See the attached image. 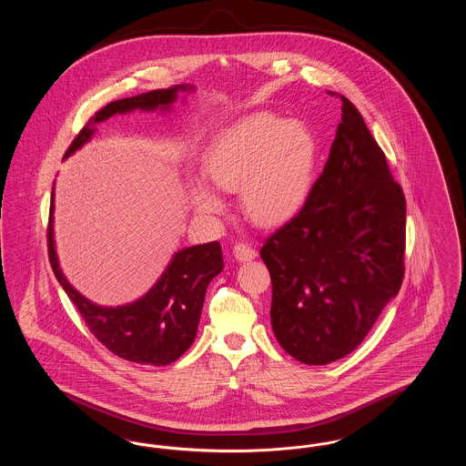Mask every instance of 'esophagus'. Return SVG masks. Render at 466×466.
<instances>
[{
	"label": "esophagus",
	"instance_id": "1",
	"mask_svg": "<svg viewBox=\"0 0 466 466\" xmlns=\"http://www.w3.org/2000/svg\"><path fill=\"white\" fill-rule=\"evenodd\" d=\"M234 257L239 260V262H249V260H255L257 258V249L248 246V244L238 243L234 246Z\"/></svg>",
	"mask_w": 466,
	"mask_h": 466
}]
</instances>
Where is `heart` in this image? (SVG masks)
<instances>
[{"mask_svg": "<svg viewBox=\"0 0 466 466\" xmlns=\"http://www.w3.org/2000/svg\"><path fill=\"white\" fill-rule=\"evenodd\" d=\"M318 148L308 127L272 113H255L227 127L206 150L204 175L225 194L241 192L243 213L257 225L279 227L308 202ZM198 208L222 209L220 198L194 190Z\"/></svg>", "mask_w": 466, "mask_h": 466, "instance_id": "heart-1", "label": "heart"}]
</instances>
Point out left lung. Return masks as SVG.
<instances>
[{"mask_svg": "<svg viewBox=\"0 0 466 466\" xmlns=\"http://www.w3.org/2000/svg\"><path fill=\"white\" fill-rule=\"evenodd\" d=\"M340 99L342 120L321 177L302 211L260 249L272 281V330L306 365L356 350L405 272L403 190L360 111Z\"/></svg>", "mask_w": 466, "mask_h": 466, "instance_id": "1", "label": "left lung"}]
</instances>
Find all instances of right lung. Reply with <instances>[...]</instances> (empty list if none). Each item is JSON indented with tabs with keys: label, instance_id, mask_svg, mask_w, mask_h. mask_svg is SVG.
Returning <instances> with one entry per match:
<instances>
[{
	"label": "right lung",
	"instance_id": "obj_1",
	"mask_svg": "<svg viewBox=\"0 0 466 466\" xmlns=\"http://www.w3.org/2000/svg\"><path fill=\"white\" fill-rule=\"evenodd\" d=\"M192 90V86H175L169 89L150 90L134 97H126L108 103L97 111L86 127L69 145L65 157L71 156L96 131V124L113 116L115 113L133 110H169L177 101V92ZM54 190L48 218V260L52 270L65 289L71 302L86 319L90 332L110 350L113 355L141 365H167L183 355L194 342L206 289L215 276L223 268L222 246L218 241L190 246L179 249L156 285L136 302L103 308L92 304L82 293L69 285L57 260L54 244Z\"/></svg>",
	"mask_w": 466,
	"mask_h": 466
}]
</instances>
